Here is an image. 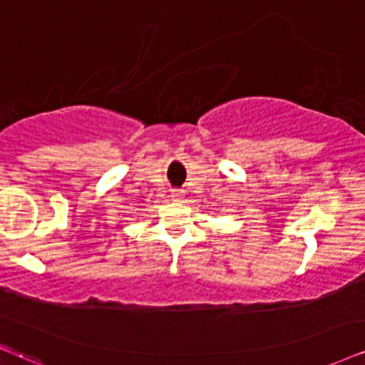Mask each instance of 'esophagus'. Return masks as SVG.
<instances>
[{
  "label": "esophagus",
  "mask_w": 365,
  "mask_h": 365,
  "mask_svg": "<svg viewBox=\"0 0 365 365\" xmlns=\"http://www.w3.org/2000/svg\"><path fill=\"white\" fill-rule=\"evenodd\" d=\"M182 195H183V193L180 192V190H172V197L175 198V200H180V198H182Z\"/></svg>",
  "instance_id": "esophagus-1"
}]
</instances>
